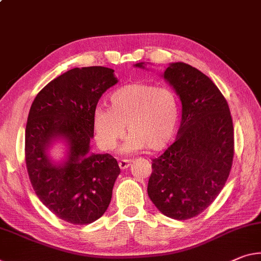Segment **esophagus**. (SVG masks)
Segmentation results:
<instances>
[{"instance_id":"34e87169","label":"esophagus","mask_w":261,"mask_h":261,"mask_svg":"<svg viewBox=\"0 0 261 261\" xmlns=\"http://www.w3.org/2000/svg\"><path fill=\"white\" fill-rule=\"evenodd\" d=\"M118 165H119V167H121V169H126L131 165V160L122 159L118 161Z\"/></svg>"}]
</instances>
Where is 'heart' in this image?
<instances>
[{
  "label": "heart",
  "instance_id": "1",
  "mask_svg": "<svg viewBox=\"0 0 261 261\" xmlns=\"http://www.w3.org/2000/svg\"><path fill=\"white\" fill-rule=\"evenodd\" d=\"M179 115V101L172 89L134 82L110 94L109 109L95 110V138L102 150L113 151L125 135L126 126L130 136L124 151L146 148L148 152H158L172 140Z\"/></svg>",
  "mask_w": 261,
  "mask_h": 261
}]
</instances>
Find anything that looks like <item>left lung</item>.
Masks as SVG:
<instances>
[{"label":"left lung","instance_id":"obj_1","mask_svg":"<svg viewBox=\"0 0 261 261\" xmlns=\"http://www.w3.org/2000/svg\"><path fill=\"white\" fill-rule=\"evenodd\" d=\"M136 67L144 68L143 63ZM164 77L182 103L176 140L152 160L151 201L165 216L185 221L200 215L224 187L234 153L233 124L225 97L210 79L185 63Z\"/></svg>","mask_w":261,"mask_h":261}]
</instances>
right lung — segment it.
<instances>
[{"label": "right lung", "instance_id": "obj_1", "mask_svg": "<svg viewBox=\"0 0 261 261\" xmlns=\"http://www.w3.org/2000/svg\"><path fill=\"white\" fill-rule=\"evenodd\" d=\"M116 84L111 68H73L45 86L29 111L25 129L29 179L49 212L72 224H89L106 213L121 173L117 160L109 153L89 154L97 102ZM56 138H64L70 146L63 165L53 164L46 153Z\"/></svg>", "mask_w": 261, "mask_h": 261}]
</instances>
